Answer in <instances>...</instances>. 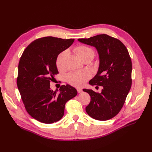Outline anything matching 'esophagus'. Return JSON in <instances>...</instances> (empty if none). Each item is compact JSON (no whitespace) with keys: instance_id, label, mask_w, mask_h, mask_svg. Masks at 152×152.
Instances as JSON below:
<instances>
[{"instance_id":"obj_1","label":"esophagus","mask_w":152,"mask_h":152,"mask_svg":"<svg viewBox=\"0 0 152 152\" xmlns=\"http://www.w3.org/2000/svg\"><path fill=\"white\" fill-rule=\"evenodd\" d=\"M77 90V92L79 93H82V90L81 89H80V88H78Z\"/></svg>"}]
</instances>
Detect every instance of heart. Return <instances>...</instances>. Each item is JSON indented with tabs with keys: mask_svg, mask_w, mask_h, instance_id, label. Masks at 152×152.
<instances>
[{
	"mask_svg": "<svg viewBox=\"0 0 152 152\" xmlns=\"http://www.w3.org/2000/svg\"><path fill=\"white\" fill-rule=\"evenodd\" d=\"M75 51L77 56L81 59L94 56V50L84 45H78L75 48ZM68 54V50H63L61 53H59L56 59V66L58 69L61 70L65 65V58ZM91 77V74L89 72L82 71L73 72L69 73L67 76V80L69 84L75 87H81L83 86L86 80L89 79Z\"/></svg>",
	"mask_w": 152,
	"mask_h": 152,
	"instance_id": "b5f03b06",
	"label": "heart"
}]
</instances>
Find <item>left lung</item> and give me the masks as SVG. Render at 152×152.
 I'll use <instances>...</instances> for the list:
<instances>
[{
    "label": "left lung",
    "mask_w": 152,
    "mask_h": 152,
    "mask_svg": "<svg viewBox=\"0 0 152 152\" xmlns=\"http://www.w3.org/2000/svg\"><path fill=\"white\" fill-rule=\"evenodd\" d=\"M78 40L97 50L98 70L89 84L103 87L101 93L83 89L91 96L86 111L96 120H109L120 112L131 89L132 62L129 54L121 41L107 34Z\"/></svg>",
    "instance_id": "8db88e82"
}]
</instances>
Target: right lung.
<instances>
[{
    "label": "right lung",
    "instance_id": "right-lung-1",
    "mask_svg": "<svg viewBox=\"0 0 152 152\" xmlns=\"http://www.w3.org/2000/svg\"><path fill=\"white\" fill-rule=\"evenodd\" d=\"M73 42V39L53 37L38 39L27 46L20 58L18 88L27 112L40 122L52 124L61 119L66 103L77 94L68 84L61 86L58 93L50 87L58 73V56Z\"/></svg>",
    "mask_w": 152,
    "mask_h": 152
}]
</instances>
